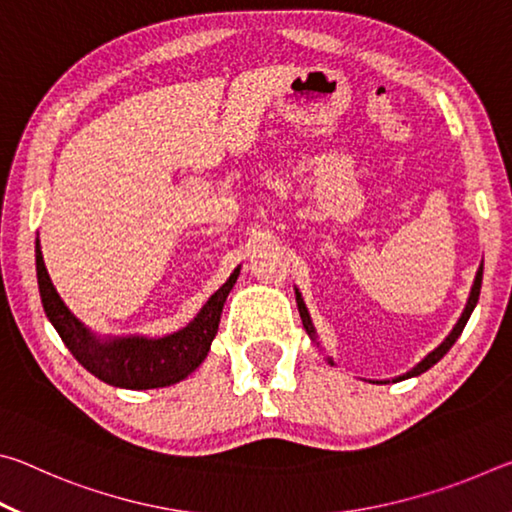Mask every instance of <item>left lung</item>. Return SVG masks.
Segmentation results:
<instances>
[{"instance_id": "8db88e82", "label": "left lung", "mask_w": 512, "mask_h": 512, "mask_svg": "<svg viewBox=\"0 0 512 512\" xmlns=\"http://www.w3.org/2000/svg\"><path fill=\"white\" fill-rule=\"evenodd\" d=\"M481 280H483V262H481V266H479V271H476L474 284H472V289H470V298H467V302H465V309H463V314H461V318L456 320V325H454L452 332H449V334L445 336V341L440 343L436 350H431V352L427 354V357H424V359L418 363V366H413L409 372H406V375L395 377L393 381H402V379H409V377H418V375H422V372H427L431 366H436V363H438L440 359H443L449 350H452V345L456 343L458 336H461V332H463L465 325H467V320H470L472 311H474V307H476V302H479V293H481ZM296 302H298V311H300L302 325H305L307 334H309V339L318 345V334H316V327H314V323H311V316H309V311H307V305H305V300H302V296H300V291H298V289H296ZM325 359H327L329 366H336V363L332 361V357H325Z\"/></svg>"}]
</instances>
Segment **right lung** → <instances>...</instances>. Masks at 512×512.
<instances>
[{
	"label": "right lung",
	"mask_w": 512,
	"mask_h": 512,
	"mask_svg": "<svg viewBox=\"0 0 512 512\" xmlns=\"http://www.w3.org/2000/svg\"><path fill=\"white\" fill-rule=\"evenodd\" d=\"M239 268L232 271L219 291L212 293L194 320H189L178 332L167 336H103L85 325L60 298L45 266L40 239H36L38 289L49 323L56 327L60 339L85 370L110 386L128 388V391H149V388L178 384L201 366L219 332L221 311L228 293L235 287Z\"/></svg>",
	"instance_id": "right-lung-1"
}]
</instances>
